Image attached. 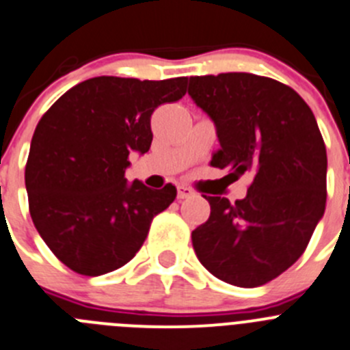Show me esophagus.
Listing matches in <instances>:
<instances>
[{"mask_svg":"<svg viewBox=\"0 0 350 350\" xmlns=\"http://www.w3.org/2000/svg\"><path fill=\"white\" fill-rule=\"evenodd\" d=\"M193 195V191L187 187H178V200H185V198H190Z\"/></svg>","mask_w":350,"mask_h":350,"instance_id":"esophagus-1","label":"esophagus"}]
</instances>
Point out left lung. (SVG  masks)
I'll list each match as a JSON object with an SVG mask.
<instances>
[{
  "mask_svg": "<svg viewBox=\"0 0 350 350\" xmlns=\"http://www.w3.org/2000/svg\"><path fill=\"white\" fill-rule=\"evenodd\" d=\"M188 94L216 127L211 165L253 178L242 200L204 195L211 216L191 232L195 254L228 284H267L304 254L326 207L316 116L291 87L251 73L191 77Z\"/></svg>",
  "mask_w": 350,
  "mask_h": 350,
  "instance_id": "left-lung-1",
  "label": "left lung"
}]
</instances>
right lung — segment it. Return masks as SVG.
I'll return each mask as SVG.
<instances>
[{
  "label": "right lung",
  "instance_id": "add662e5",
  "mask_svg": "<svg viewBox=\"0 0 350 350\" xmlns=\"http://www.w3.org/2000/svg\"><path fill=\"white\" fill-rule=\"evenodd\" d=\"M188 78L97 77L59 97L42 116L26 163L29 213L59 260L81 275L124 267L141 250L152 219L176 187L127 183L132 152L152 146L155 108L187 94Z\"/></svg>",
  "mask_w": 350,
  "mask_h": 350
}]
</instances>
